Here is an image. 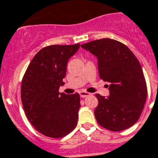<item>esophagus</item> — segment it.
Here are the masks:
<instances>
[{"label": "esophagus", "instance_id": "obj_1", "mask_svg": "<svg viewBox=\"0 0 158 158\" xmlns=\"http://www.w3.org/2000/svg\"><path fill=\"white\" fill-rule=\"evenodd\" d=\"M79 95H80L81 98H85L87 96H89L90 94L89 92H86V91H80L79 92Z\"/></svg>", "mask_w": 158, "mask_h": 158}]
</instances>
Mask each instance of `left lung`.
Returning <instances> with one entry per match:
<instances>
[{
    "mask_svg": "<svg viewBox=\"0 0 158 158\" xmlns=\"http://www.w3.org/2000/svg\"><path fill=\"white\" fill-rule=\"evenodd\" d=\"M98 58L99 77L108 82L110 95H95L98 104L94 115L98 124L119 132L138 121L146 102L148 89L143 69L134 54L124 44L104 38L82 44Z\"/></svg>",
    "mask_w": 158,
    "mask_h": 158,
    "instance_id": "8db88e82",
    "label": "left lung"
}]
</instances>
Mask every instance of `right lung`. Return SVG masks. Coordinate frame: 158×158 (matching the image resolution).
<instances>
[{
	"instance_id": "add662e5",
	"label": "right lung",
	"mask_w": 158,
	"mask_h": 158,
	"mask_svg": "<svg viewBox=\"0 0 158 158\" xmlns=\"http://www.w3.org/2000/svg\"><path fill=\"white\" fill-rule=\"evenodd\" d=\"M79 46L44 47L34 56L23 76L20 96L25 114L32 126L49 138H63L76 127L79 94H65L59 89L64 84L69 59Z\"/></svg>"
}]
</instances>
